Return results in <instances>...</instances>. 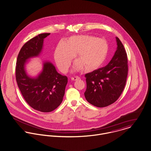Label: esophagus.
Here are the masks:
<instances>
[{"label": "esophagus", "mask_w": 151, "mask_h": 151, "mask_svg": "<svg viewBox=\"0 0 151 151\" xmlns=\"http://www.w3.org/2000/svg\"><path fill=\"white\" fill-rule=\"evenodd\" d=\"M80 78V77L78 76H74L73 77H71V80H78Z\"/></svg>", "instance_id": "obj_1"}]
</instances>
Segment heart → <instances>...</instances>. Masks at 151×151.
Here are the masks:
<instances>
[{
  "instance_id": "b5f03b06",
  "label": "heart",
  "mask_w": 151,
  "mask_h": 151,
  "mask_svg": "<svg viewBox=\"0 0 151 151\" xmlns=\"http://www.w3.org/2000/svg\"><path fill=\"white\" fill-rule=\"evenodd\" d=\"M107 49V42L103 39L88 35L74 36L70 37L68 42H59L55 50L54 58L59 69L65 73L78 52V60L74 64V69L80 70L83 66L86 70H90L103 62Z\"/></svg>"
}]
</instances>
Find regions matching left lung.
<instances>
[{
	"instance_id": "obj_1",
	"label": "left lung",
	"mask_w": 151,
	"mask_h": 151,
	"mask_svg": "<svg viewBox=\"0 0 151 151\" xmlns=\"http://www.w3.org/2000/svg\"><path fill=\"white\" fill-rule=\"evenodd\" d=\"M117 50L105 67L85 75L86 100L97 107H105L115 102L122 94L128 73L127 56L124 45L116 37Z\"/></svg>"
}]
</instances>
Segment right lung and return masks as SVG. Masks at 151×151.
<instances>
[{
    "label": "right lung",
    "instance_id": "add662e5",
    "mask_svg": "<svg viewBox=\"0 0 151 151\" xmlns=\"http://www.w3.org/2000/svg\"><path fill=\"white\" fill-rule=\"evenodd\" d=\"M50 33H42L27 41L21 48L17 59L15 78L21 93L33 109L49 112L62 103L68 77L58 73L50 62L44 63L43 70L36 78L28 77L24 69L27 59L36 56L42 50L44 39Z\"/></svg>",
    "mask_w": 151,
    "mask_h": 151
}]
</instances>
